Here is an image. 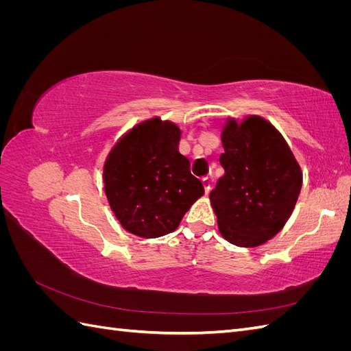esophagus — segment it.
Masks as SVG:
<instances>
[{"label": "esophagus", "mask_w": 351, "mask_h": 351, "mask_svg": "<svg viewBox=\"0 0 351 351\" xmlns=\"http://www.w3.org/2000/svg\"><path fill=\"white\" fill-rule=\"evenodd\" d=\"M202 184H204V189H205V193H209V190H210V178H208V177H205V178H202Z\"/></svg>", "instance_id": "34e87169"}]
</instances>
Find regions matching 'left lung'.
Here are the masks:
<instances>
[{"instance_id":"8db88e82","label":"left lung","mask_w":351,"mask_h":351,"mask_svg":"<svg viewBox=\"0 0 351 351\" xmlns=\"http://www.w3.org/2000/svg\"><path fill=\"white\" fill-rule=\"evenodd\" d=\"M226 169L209 193L222 237L241 247L272 239L299 197L303 174L284 137L261 117L230 120L221 134Z\"/></svg>"}]
</instances>
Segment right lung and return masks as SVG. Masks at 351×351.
<instances>
[{
  "instance_id": "add662e5",
  "label": "right lung",
  "mask_w": 351,
  "mask_h": 351,
  "mask_svg": "<svg viewBox=\"0 0 351 351\" xmlns=\"http://www.w3.org/2000/svg\"><path fill=\"white\" fill-rule=\"evenodd\" d=\"M178 127L152 119L137 124L111 149L104 165L105 195L120 224L145 239L173 232L205 193L178 152Z\"/></svg>"
}]
</instances>
